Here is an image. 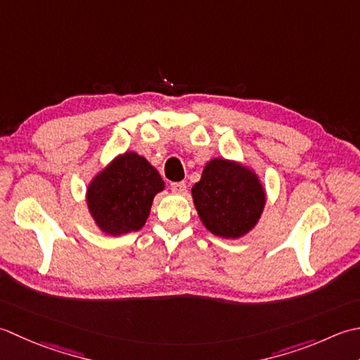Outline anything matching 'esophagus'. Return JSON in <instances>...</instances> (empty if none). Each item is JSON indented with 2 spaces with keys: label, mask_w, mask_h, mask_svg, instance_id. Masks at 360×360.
I'll list each match as a JSON object with an SVG mask.
<instances>
[{
  "label": "esophagus",
  "mask_w": 360,
  "mask_h": 360,
  "mask_svg": "<svg viewBox=\"0 0 360 360\" xmlns=\"http://www.w3.org/2000/svg\"><path fill=\"white\" fill-rule=\"evenodd\" d=\"M171 189H172V193H175V194H183L186 191V183L185 181H172Z\"/></svg>",
  "instance_id": "esophagus-1"
}]
</instances>
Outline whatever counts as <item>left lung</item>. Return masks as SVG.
Masks as SVG:
<instances>
[{"instance_id":"1","label":"left lung","mask_w":360,"mask_h":360,"mask_svg":"<svg viewBox=\"0 0 360 360\" xmlns=\"http://www.w3.org/2000/svg\"><path fill=\"white\" fill-rule=\"evenodd\" d=\"M200 221L222 238H240L258 222L266 203L264 188L247 167L216 158L205 166L200 181L193 186Z\"/></svg>"}]
</instances>
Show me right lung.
Segmentation results:
<instances>
[{"label": "right lung", "instance_id": "add662e5", "mask_svg": "<svg viewBox=\"0 0 360 360\" xmlns=\"http://www.w3.org/2000/svg\"><path fill=\"white\" fill-rule=\"evenodd\" d=\"M165 181L149 161L127 152L98 174L86 191L88 208L102 231H136L149 216L152 200Z\"/></svg>", "mask_w": 360, "mask_h": 360}]
</instances>
